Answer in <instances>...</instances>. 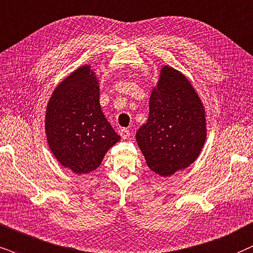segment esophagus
Instances as JSON below:
<instances>
[{"label":"esophagus","mask_w":253,"mask_h":253,"mask_svg":"<svg viewBox=\"0 0 253 253\" xmlns=\"http://www.w3.org/2000/svg\"><path fill=\"white\" fill-rule=\"evenodd\" d=\"M120 135L123 139H128V137L130 136V132L128 128H123L120 130Z\"/></svg>","instance_id":"obj_1"}]
</instances>
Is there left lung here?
Here are the masks:
<instances>
[{
	"instance_id": "8db88e82",
	"label": "left lung",
	"mask_w": 253,
	"mask_h": 253,
	"mask_svg": "<svg viewBox=\"0 0 253 253\" xmlns=\"http://www.w3.org/2000/svg\"><path fill=\"white\" fill-rule=\"evenodd\" d=\"M207 137L203 105L185 77L164 66L149 99V116L136 132L148 167L161 176L193 164Z\"/></svg>"
}]
</instances>
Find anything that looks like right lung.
<instances>
[{"label": "right lung", "mask_w": 253, "mask_h": 253, "mask_svg": "<svg viewBox=\"0 0 253 253\" xmlns=\"http://www.w3.org/2000/svg\"><path fill=\"white\" fill-rule=\"evenodd\" d=\"M45 130L53 155L76 174L97 169L120 140L101 112L98 82L88 65L76 70L53 91Z\"/></svg>", "instance_id": "obj_1"}]
</instances>
